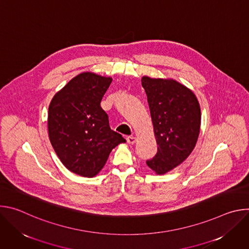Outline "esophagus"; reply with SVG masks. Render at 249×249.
<instances>
[{"instance_id": "obj_1", "label": "esophagus", "mask_w": 249, "mask_h": 249, "mask_svg": "<svg viewBox=\"0 0 249 249\" xmlns=\"http://www.w3.org/2000/svg\"><path fill=\"white\" fill-rule=\"evenodd\" d=\"M127 143L128 144H130V145H133V144H135L136 143V141H137V139H136V137H134V136H129V137H127Z\"/></svg>"}]
</instances>
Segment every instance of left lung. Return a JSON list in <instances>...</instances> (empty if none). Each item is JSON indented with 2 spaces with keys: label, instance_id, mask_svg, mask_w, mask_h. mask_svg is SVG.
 Here are the masks:
<instances>
[{
  "label": "left lung",
  "instance_id": "left-lung-1",
  "mask_svg": "<svg viewBox=\"0 0 249 249\" xmlns=\"http://www.w3.org/2000/svg\"><path fill=\"white\" fill-rule=\"evenodd\" d=\"M145 89L155 137L157 155L147 160L157 174H164L182 163L197 143L201 125V109L194 92L172 79L144 76Z\"/></svg>",
  "mask_w": 249,
  "mask_h": 249
}]
</instances>
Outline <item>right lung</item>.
<instances>
[{
	"label": "right lung",
	"mask_w": 249,
	"mask_h": 249,
	"mask_svg": "<svg viewBox=\"0 0 249 249\" xmlns=\"http://www.w3.org/2000/svg\"><path fill=\"white\" fill-rule=\"evenodd\" d=\"M112 78L91 72L71 80L52 98L48 134L62 163L84 177L95 176L111 151L126 140L109 127L100 102Z\"/></svg>",
	"instance_id": "add662e5"
}]
</instances>
